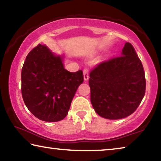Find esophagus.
<instances>
[{
  "mask_svg": "<svg viewBox=\"0 0 161 161\" xmlns=\"http://www.w3.org/2000/svg\"><path fill=\"white\" fill-rule=\"evenodd\" d=\"M84 72V81H87L89 79V69L87 68H84L83 70Z\"/></svg>",
  "mask_w": 161,
  "mask_h": 161,
  "instance_id": "1",
  "label": "esophagus"
}]
</instances>
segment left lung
<instances>
[{
	"label": "left lung",
	"instance_id": "8db88e82",
	"mask_svg": "<svg viewBox=\"0 0 161 161\" xmlns=\"http://www.w3.org/2000/svg\"><path fill=\"white\" fill-rule=\"evenodd\" d=\"M91 102L103 118L121 119L137 109L146 92V77L133 46L126 42L121 55L103 61L89 74Z\"/></svg>",
	"mask_w": 161,
	"mask_h": 161
}]
</instances>
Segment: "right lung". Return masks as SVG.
<instances>
[{
	"instance_id": "1",
	"label": "right lung",
	"mask_w": 161,
	"mask_h": 161,
	"mask_svg": "<svg viewBox=\"0 0 161 161\" xmlns=\"http://www.w3.org/2000/svg\"><path fill=\"white\" fill-rule=\"evenodd\" d=\"M21 92L29 111L42 121L55 122L67 115L83 72L64 69L62 58L38 44L26 57L21 72Z\"/></svg>"
}]
</instances>
